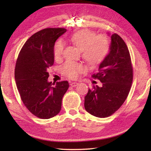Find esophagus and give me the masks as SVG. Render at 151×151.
Wrapping results in <instances>:
<instances>
[{
	"label": "esophagus",
	"mask_w": 151,
	"mask_h": 151,
	"mask_svg": "<svg viewBox=\"0 0 151 151\" xmlns=\"http://www.w3.org/2000/svg\"><path fill=\"white\" fill-rule=\"evenodd\" d=\"M78 85V83H77V82H72V83H70V85L71 86H73V87H75V86H77Z\"/></svg>",
	"instance_id": "esophagus-1"
}]
</instances>
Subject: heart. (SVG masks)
Segmentation results:
<instances>
[{
  "instance_id": "heart-1",
  "label": "heart",
  "mask_w": 151,
  "mask_h": 151,
  "mask_svg": "<svg viewBox=\"0 0 151 151\" xmlns=\"http://www.w3.org/2000/svg\"><path fill=\"white\" fill-rule=\"evenodd\" d=\"M70 41L78 49L82 50L83 57L91 65H98L103 61L108 54L110 44L106 36H95L94 33L88 30L76 32L70 37ZM64 52V43L58 40L54 47L53 53L55 60H59ZM85 70L83 64L66 61L62 66L64 75L71 78H75Z\"/></svg>"
}]
</instances>
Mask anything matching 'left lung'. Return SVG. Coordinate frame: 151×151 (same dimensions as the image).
Segmentation results:
<instances>
[{
    "mask_svg": "<svg viewBox=\"0 0 151 151\" xmlns=\"http://www.w3.org/2000/svg\"><path fill=\"white\" fill-rule=\"evenodd\" d=\"M110 51L92 75L103 86H93L85 97V109L88 113L105 118L114 113L127 98L133 79L131 56L126 43L116 33L111 36Z\"/></svg>",
    "mask_w": 151,
    "mask_h": 151,
    "instance_id": "1",
    "label": "left lung"
}]
</instances>
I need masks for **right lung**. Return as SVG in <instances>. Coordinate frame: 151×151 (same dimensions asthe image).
Wrapping results in <instances>:
<instances>
[{
	"mask_svg": "<svg viewBox=\"0 0 151 151\" xmlns=\"http://www.w3.org/2000/svg\"><path fill=\"white\" fill-rule=\"evenodd\" d=\"M66 31L64 28H47L35 33L18 56L14 69L18 91L24 106L39 119H48L59 113L69 86L68 81H48V68L54 64L55 43Z\"/></svg>",
	"mask_w": 151,
	"mask_h": 151,
	"instance_id": "1",
	"label": "right lung"
}]
</instances>
